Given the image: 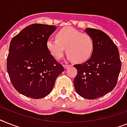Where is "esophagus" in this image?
I'll return each instance as SVG.
<instances>
[{"instance_id": "esophagus-1", "label": "esophagus", "mask_w": 127, "mask_h": 127, "mask_svg": "<svg viewBox=\"0 0 127 127\" xmlns=\"http://www.w3.org/2000/svg\"><path fill=\"white\" fill-rule=\"evenodd\" d=\"M69 66H71V65L70 64H65L64 65V67L65 69H67V68L69 67Z\"/></svg>"}]
</instances>
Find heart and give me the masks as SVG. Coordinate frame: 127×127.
Segmentation results:
<instances>
[{
  "instance_id": "1",
  "label": "heart",
  "mask_w": 127,
  "mask_h": 127,
  "mask_svg": "<svg viewBox=\"0 0 127 127\" xmlns=\"http://www.w3.org/2000/svg\"><path fill=\"white\" fill-rule=\"evenodd\" d=\"M46 46L55 59L62 57L66 48L68 59L82 63L92 57L95 43L90 35L69 27L60 30L56 33V39H48Z\"/></svg>"
}]
</instances>
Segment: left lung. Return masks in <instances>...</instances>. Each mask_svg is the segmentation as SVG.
I'll return each instance as SVG.
<instances>
[{
  "mask_svg": "<svg viewBox=\"0 0 127 127\" xmlns=\"http://www.w3.org/2000/svg\"><path fill=\"white\" fill-rule=\"evenodd\" d=\"M85 32L94 39V51L90 59L74 65L77 69L74 86L80 96L95 99L116 87L121 62L118 47L106 33L94 28H86Z\"/></svg>",
  "mask_w": 127,
  "mask_h": 127,
  "instance_id": "obj_1",
  "label": "left lung"
}]
</instances>
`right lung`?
<instances>
[{"mask_svg": "<svg viewBox=\"0 0 127 127\" xmlns=\"http://www.w3.org/2000/svg\"><path fill=\"white\" fill-rule=\"evenodd\" d=\"M56 29L55 25L32 24L10 42L7 71L15 89L26 97L35 99L46 97L64 71L46 46Z\"/></svg>", "mask_w": 127, "mask_h": 127, "instance_id": "obj_1", "label": "right lung"}]
</instances>
